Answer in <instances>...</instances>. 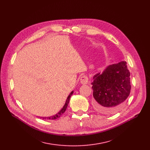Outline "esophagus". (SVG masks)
Returning <instances> with one entry per match:
<instances>
[{
	"label": "esophagus",
	"instance_id": "obj_1",
	"mask_svg": "<svg viewBox=\"0 0 150 150\" xmlns=\"http://www.w3.org/2000/svg\"><path fill=\"white\" fill-rule=\"evenodd\" d=\"M80 83L81 84H82L83 85L84 84H87L88 83V78L87 76L84 75L83 76H81L80 78Z\"/></svg>",
	"mask_w": 150,
	"mask_h": 150
}]
</instances>
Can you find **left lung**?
<instances>
[{"mask_svg":"<svg viewBox=\"0 0 150 150\" xmlns=\"http://www.w3.org/2000/svg\"><path fill=\"white\" fill-rule=\"evenodd\" d=\"M130 75L125 61L108 66L102 74L95 75L91 83L95 110L107 115L121 110L130 94Z\"/></svg>","mask_w":150,"mask_h":150,"instance_id":"left-lung-1","label":"left lung"}]
</instances>
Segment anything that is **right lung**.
Listing matches in <instances>:
<instances>
[{"label": "right lung", "instance_id": "right-lung-1", "mask_svg": "<svg viewBox=\"0 0 150 150\" xmlns=\"http://www.w3.org/2000/svg\"><path fill=\"white\" fill-rule=\"evenodd\" d=\"M73 93H74V91H72L69 94V96H68V97H67V99H66V103H65L64 105L63 106V108L62 109V110H61L57 114H56V115H53V116H51V117H40V118H42V119H48V120H56V119L59 118V117H60L62 115H63V114L65 112V111H66V108H67V106L68 104H69V100H70V99H71V96L72 95Z\"/></svg>", "mask_w": 150, "mask_h": 150}]
</instances>
